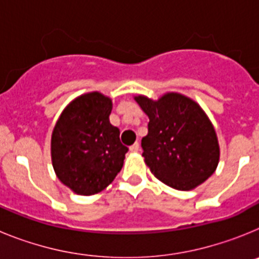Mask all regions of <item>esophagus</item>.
Here are the masks:
<instances>
[{
  "instance_id": "34e87169",
  "label": "esophagus",
  "mask_w": 259,
  "mask_h": 259,
  "mask_svg": "<svg viewBox=\"0 0 259 259\" xmlns=\"http://www.w3.org/2000/svg\"><path fill=\"white\" fill-rule=\"evenodd\" d=\"M130 150H131L132 153H136V152H139V150H140V144H139V143H137V141H136V143H135L134 145H132V146H130Z\"/></svg>"
}]
</instances>
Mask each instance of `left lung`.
I'll use <instances>...</instances> for the list:
<instances>
[{
    "label": "left lung",
    "mask_w": 259,
    "mask_h": 259,
    "mask_svg": "<svg viewBox=\"0 0 259 259\" xmlns=\"http://www.w3.org/2000/svg\"><path fill=\"white\" fill-rule=\"evenodd\" d=\"M135 101L149 118L141 146L153 175L178 191H191L209 179L218 167L221 149L202 107L178 92L158 100L137 95Z\"/></svg>",
    "instance_id": "left-lung-1"
}]
</instances>
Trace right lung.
<instances>
[{
	"label": "right lung",
	"mask_w": 259,
	"mask_h": 259,
	"mask_svg": "<svg viewBox=\"0 0 259 259\" xmlns=\"http://www.w3.org/2000/svg\"><path fill=\"white\" fill-rule=\"evenodd\" d=\"M113 101L101 92L74 98L53 128L52 163L61 183L80 196L104 191L122 170L128 148L110 123Z\"/></svg>",
	"instance_id": "add662e5"
}]
</instances>
